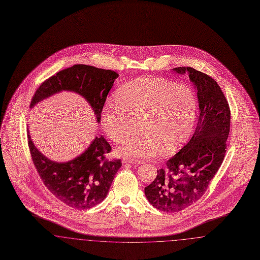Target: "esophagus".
<instances>
[{
	"label": "esophagus",
	"mask_w": 260,
	"mask_h": 260,
	"mask_svg": "<svg viewBox=\"0 0 260 260\" xmlns=\"http://www.w3.org/2000/svg\"><path fill=\"white\" fill-rule=\"evenodd\" d=\"M122 161H123L124 164H133V165H139V164H141V161H134V160H128V159H123Z\"/></svg>",
	"instance_id": "obj_1"
}]
</instances>
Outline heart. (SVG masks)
<instances>
[{"label":"heart","mask_w":260,"mask_h":260,"mask_svg":"<svg viewBox=\"0 0 260 260\" xmlns=\"http://www.w3.org/2000/svg\"><path fill=\"white\" fill-rule=\"evenodd\" d=\"M197 118V100L183 83L161 78H139L118 87L113 105L101 113L100 122L114 143L124 141L138 124L139 133L117 149L132 160L153 157L159 149L170 153L192 134Z\"/></svg>","instance_id":"1"}]
</instances>
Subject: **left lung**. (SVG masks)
<instances>
[{
    "instance_id": "left-lung-1",
    "label": "left lung",
    "mask_w": 260,
    "mask_h": 260,
    "mask_svg": "<svg viewBox=\"0 0 260 260\" xmlns=\"http://www.w3.org/2000/svg\"><path fill=\"white\" fill-rule=\"evenodd\" d=\"M173 71L189 74L197 88L200 114L190 141L144 188L149 203L166 212L185 210L205 194L224 160L231 122L228 101L211 77L192 67H176Z\"/></svg>"
}]
</instances>
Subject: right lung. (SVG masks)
<instances>
[{
	"label": "right lung",
	"mask_w": 260,
	"mask_h": 260,
	"mask_svg": "<svg viewBox=\"0 0 260 260\" xmlns=\"http://www.w3.org/2000/svg\"><path fill=\"white\" fill-rule=\"evenodd\" d=\"M118 73L89 65L76 64L59 71L41 84L33 95L30 107L61 90L79 93L87 100L98 123ZM32 161L45 186L65 205L77 209H90L106 198L121 160H109L111 146L103 136L93 139L88 148L74 160L57 162L48 159L32 142L27 131Z\"/></svg>",
	"instance_id": "add662e5"
}]
</instances>
